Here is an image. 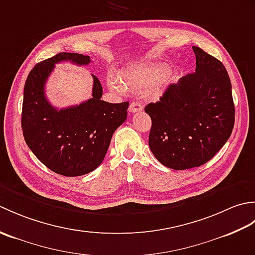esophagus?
Listing matches in <instances>:
<instances>
[{
	"label": "esophagus",
	"instance_id": "1",
	"mask_svg": "<svg viewBox=\"0 0 255 255\" xmlns=\"http://www.w3.org/2000/svg\"><path fill=\"white\" fill-rule=\"evenodd\" d=\"M142 110H143V106L138 102H131L130 105H129V112L130 113L141 112Z\"/></svg>",
	"mask_w": 255,
	"mask_h": 255
}]
</instances>
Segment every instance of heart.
<instances>
[{
	"mask_svg": "<svg viewBox=\"0 0 255 255\" xmlns=\"http://www.w3.org/2000/svg\"><path fill=\"white\" fill-rule=\"evenodd\" d=\"M165 72L166 68L162 66H132L119 73L121 83L115 79H111L110 86L118 92H123V85L129 90L137 92L149 90L150 93L159 95L171 80L170 74Z\"/></svg>",
	"mask_w": 255,
	"mask_h": 255,
	"instance_id": "obj_1",
	"label": "heart"
}]
</instances>
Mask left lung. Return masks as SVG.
Returning a JSON list of instances; mask_svg holds the SVG:
<instances>
[{"mask_svg": "<svg viewBox=\"0 0 255 255\" xmlns=\"http://www.w3.org/2000/svg\"><path fill=\"white\" fill-rule=\"evenodd\" d=\"M194 73L167 86L156 103L144 107L152 126L149 147L160 163L173 170L205 164L229 139L235 104L228 72L218 59L193 46Z\"/></svg>", "mask_w": 255, "mask_h": 255, "instance_id": "left-lung-1", "label": "left lung"}]
</instances>
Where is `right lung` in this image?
Listing matches in <instances>:
<instances>
[{"label":"right lung","instance_id":"right-lung-1","mask_svg":"<svg viewBox=\"0 0 255 255\" xmlns=\"http://www.w3.org/2000/svg\"><path fill=\"white\" fill-rule=\"evenodd\" d=\"M61 61L86 66L91 58L60 52L32 68L24 86L21 129L27 145L48 169L64 176H80L94 171L104 160L113 133L126 121L129 103L102 101V85L93 75L92 99L61 110L53 107L46 97L45 84L55 64Z\"/></svg>","mask_w":255,"mask_h":255}]
</instances>
